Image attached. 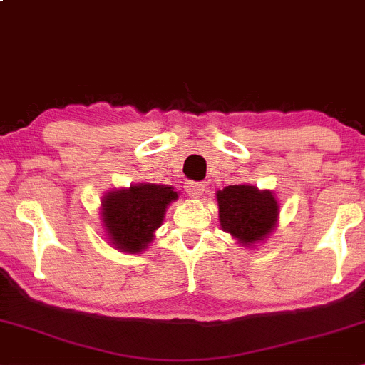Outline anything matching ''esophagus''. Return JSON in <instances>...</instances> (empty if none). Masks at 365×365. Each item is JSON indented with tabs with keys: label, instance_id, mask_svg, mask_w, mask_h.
I'll return each mask as SVG.
<instances>
[{
	"label": "esophagus",
	"instance_id": "34e87169",
	"mask_svg": "<svg viewBox=\"0 0 365 365\" xmlns=\"http://www.w3.org/2000/svg\"><path fill=\"white\" fill-rule=\"evenodd\" d=\"M204 190H206V183H202V182H188L187 183V192L192 197H200L204 194Z\"/></svg>",
	"mask_w": 365,
	"mask_h": 365
}]
</instances>
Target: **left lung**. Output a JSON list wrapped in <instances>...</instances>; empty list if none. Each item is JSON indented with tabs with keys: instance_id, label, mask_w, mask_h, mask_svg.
Wrapping results in <instances>:
<instances>
[{
	"instance_id": "8db88e82",
	"label": "left lung",
	"mask_w": 365,
	"mask_h": 365,
	"mask_svg": "<svg viewBox=\"0 0 365 365\" xmlns=\"http://www.w3.org/2000/svg\"><path fill=\"white\" fill-rule=\"evenodd\" d=\"M221 230L242 247L266 240L278 225L279 204L271 190L254 185H228L216 192Z\"/></svg>"
}]
</instances>
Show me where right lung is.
<instances>
[{
	"mask_svg": "<svg viewBox=\"0 0 365 365\" xmlns=\"http://www.w3.org/2000/svg\"><path fill=\"white\" fill-rule=\"evenodd\" d=\"M177 199L178 192L173 187L158 183H135L106 192L101 199L99 220L108 244L120 252L140 254L154 240L166 209Z\"/></svg>",
	"mask_w": 365,
	"mask_h": 365,
	"instance_id": "1",
	"label": "right lung"
}]
</instances>
